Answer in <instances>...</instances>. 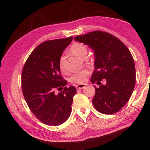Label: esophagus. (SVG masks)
Returning a JSON list of instances; mask_svg holds the SVG:
<instances>
[{
    "mask_svg": "<svg viewBox=\"0 0 150 150\" xmlns=\"http://www.w3.org/2000/svg\"><path fill=\"white\" fill-rule=\"evenodd\" d=\"M85 84H78V85H76V88H77V89H83L85 88Z\"/></svg>",
    "mask_w": 150,
    "mask_h": 150,
    "instance_id": "34e87169",
    "label": "esophagus"
}]
</instances>
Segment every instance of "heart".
<instances>
[{
    "label": "heart",
    "mask_w": 150,
    "mask_h": 150,
    "mask_svg": "<svg viewBox=\"0 0 150 150\" xmlns=\"http://www.w3.org/2000/svg\"><path fill=\"white\" fill-rule=\"evenodd\" d=\"M69 50L73 55L78 57L81 59H84L86 58L88 53V50L85 45L80 42H74L71 46ZM59 67L62 71H64L66 70L65 66V58L64 56H61L59 59ZM89 75V71L86 69H84L74 73L70 78V81L73 83L83 84L85 82L86 77Z\"/></svg>",
    "instance_id": "obj_1"
}]
</instances>
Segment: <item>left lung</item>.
I'll return each instance as SVG.
<instances>
[{
	"mask_svg": "<svg viewBox=\"0 0 150 150\" xmlns=\"http://www.w3.org/2000/svg\"><path fill=\"white\" fill-rule=\"evenodd\" d=\"M74 39L94 51L95 69L91 82L101 84L102 79L106 80L105 86H94V108L106 115L117 112L129 100L136 83L134 62L129 48L118 38L100 30Z\"/></svg>",
	"mask_w": 150,
	"mask_h": 150,
	"instance_id": "1",
	"label": "left lung"
}]
</instances>
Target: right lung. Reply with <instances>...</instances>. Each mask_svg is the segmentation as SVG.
<instances>
[{
	"mask_svg": "<svg viewBox=\"0 0 150 150\" xmlns=\"http://www.w3.org/2000/svg\"><path fill=\"white\" fill-rule=\"evenodd\" d=\"M73 38L47 40L37 46L21 73V88L27 104L40 122L50 126H58L67 120L77 92L75 86H66L67 81L62 77L58 64ZM56 89L60 91L58 94Z\"/></svg>",
	"mask_w": 150,
	"mask_h": 150,
	"instance_id": "1",
	"label": "right lung"
}]
</instances>
